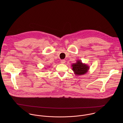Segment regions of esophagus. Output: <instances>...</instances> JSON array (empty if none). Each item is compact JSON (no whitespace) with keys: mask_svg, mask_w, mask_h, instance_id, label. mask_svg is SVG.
<instances>
[{"mask_svg":"<svg viewBox=\"0 0 123 123\" xmlns=\"http://www.w3.org/2000/svg\"><path fill=\"white\" fill-rule=\"evenodd\" d=\"M66 62V61L65 60H61V63L62 64H64Z\"/></svg>","mask_w":123,"mask_h":123,"instance_id":"obj_1","label":"esophagus"}]
</instances>
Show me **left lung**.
<instances>
[{"mask_svg":"<svg viewBox=\"0 0 123 123\" xmlns=\"http://www.w3.org/2000/svg\"><path fill=\"white\" fill-rule=\"evenodd\" d=\"M72 69L76 75L86 74L90 69V67L85 63H83L80 60H77L75 63L72 65Z\"/></svg>","mask_w":123,"mask_h":123,"instance_id":"8db88e82","label":"left lung"}]
</instances>
